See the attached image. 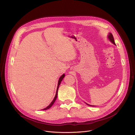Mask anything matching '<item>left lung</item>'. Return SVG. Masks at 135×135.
<instances>
[{"label":"left lung","instance_id":"8db88e82","mask_svg":"<svg viewBox=\"0 0 135 135\" xmlns=\"http://www.w3.org/2000/svg\"><path fill=\"white\" fill-rule=\"evenodd\" d=\"M109 40H110V41H111L112 43H113L114 44H115V42H114V41L113 35H112L111 33H110L109 35ZM87 105H89V106H91V105H88V104H87Z\"/></svg>","mask_w":135,"mask_h":135}]
</instances>
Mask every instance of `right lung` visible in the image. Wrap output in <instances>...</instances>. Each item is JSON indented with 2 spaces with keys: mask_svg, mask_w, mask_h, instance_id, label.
<instances>
[{
  "mask_svg": "<svg viewBox=\"0 0 135 135\" xmlns=\"http://www.w3.org/2000/svg\"><path fill=\"white\" fill-rule=\"evenodd\" d=\"M65 74H63L62 76H61V77L60 78V79H59V81H58V85H57V90H56V95H55V98H54V100L52 101V102L50 104V105L48 106H47L46 108H45V109H43V110H48V109H49V108H50V107H51V106L53 105V104L54 103V102H55V100H56V98H57V91H58V89H59V86H60V84H61V82L62 81V79H64V78L65 77Z\"/></svg>",
  "mask_w": 135,
  "mask_h": 135,
  "instance_id": "right-lung-1",
  "label": "right lung"
}]
</instances>
